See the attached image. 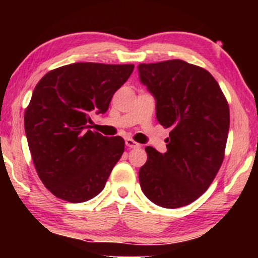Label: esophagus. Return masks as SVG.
Segmentation results:
<instances>
[{
	"label": "esophagus",
	"mask_w": 258,
	"mask_h": 258,
	"mask_svg": "<svg viewBox=\"0 0 258 258\" xmlns=\"http://www.w3.org/2000/svg\"><path fill=\"white\" fill-rule=\"evenodd\" d=\"M125 144H126V147H129V148H140L141 147L140 143L135 142V141L132 140V139H126Z\"/></svg>",
	"instance_id": "1"
}]
</instances>
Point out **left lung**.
<instances>
[{
    "label": "left lung",
    "mask_w": 258,
    "mask_h": 258,
    "mask_svg": "<svg viewBox=\"0 0 258 258\" xmlns=\"http://www.w3.org/2000/svg\"><path fill=\"white\" fill-rule=\"evenodd\" d=\"M140 81L156 100V117L170 128L167 153L147 147L139 172L151 202L175 209L209 188L224 158L230 114L213 75L182 59L139 66Z\"/></svg>",
    "instance_id": "left-lung-1"
}]
</instances>
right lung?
Segmentation results:
<instances>
[{
    "label": "right lung",
    "instance_id": "obj_1",
    "mask_svg": "<svg viewBox=\"0 0 258 258\" xmlns=\"http://www.w3.org/2000/svg\"><path fill=\"white\" fill-rule=\"evenodd\" d=\"M134 64L73 63L45 74L24 112L28 146L45 188L70 203L103 190L124 151L121 136L91 132L90 115L104 114Z\"/></svg>",
    "mask_w": 258,
    "mask_h": 258
}]
</instances>
